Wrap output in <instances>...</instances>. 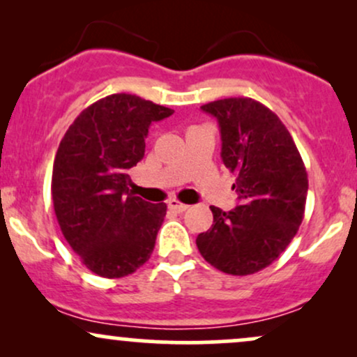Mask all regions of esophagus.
<instances>
[{
  "instance_id": "esophagus-1",
  "label": "esophagus",
  "mask_w": 357,
  "mask_h": 357,
  "mask_svg": "<svg viewBox=\"0 0 357 357\" xmlns=\"http://www.w3.org/2000/svg\"><path fill=\"white\" fill-rule=\"evenodd\" d=\"M167 206H169L171 210H174L176 213H183V211L188 210V204L178 202V199H169V203H167Z\"/></svg>"
}]
</instances>
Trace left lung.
I'll use <instances>...</instances> for the list:
<instances>
[{
    "label": "left lung",
    "instance_id": "obj_1",
    "mask_svg": "<svg viewBox=\"0 0 357 357\" xmlns=\"http://www.w3.org/2000/svg\"><path fill=\"white\" fill-rule=\"evenodd\" d=\"M202 109L218 121L221 159L236 176L240 204L231 211L210 206L213 225L196 245L215 268L250 275L280 257L304 220V161L287 127L260 102L230 97Z\"/></svg>",
    "mask_w": 357,
    "mask_h": 357
}]
</instances>
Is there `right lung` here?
Here are the masks:
<instances>
[{"instance_id": "1", "label": "right lung", "mask_w": 357, "mask_h": 357, "mask_svg": "<svg viewBox=\"0 0 357 357\" xmlns=\"http://www.w3.org/2000/svg\"><path fill=\"white\" fill-rule=\"evenodd\" d=\"M173 112L137 96L112 93L82 110L60 141L53 208L65 240L97 275L126 277L153 253L167 206L129 192L127 171L144 158L149 126Z\"/></svg>"}]
</instances>
